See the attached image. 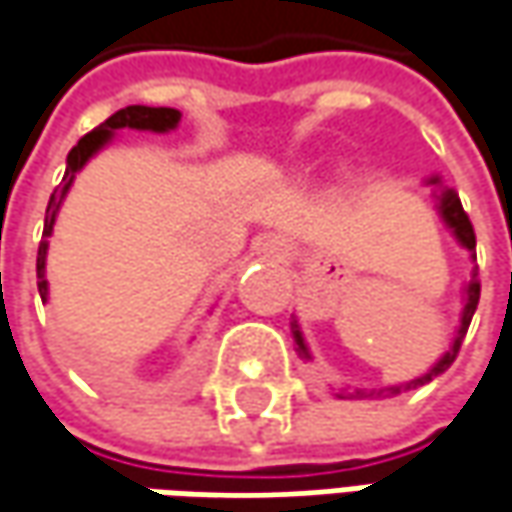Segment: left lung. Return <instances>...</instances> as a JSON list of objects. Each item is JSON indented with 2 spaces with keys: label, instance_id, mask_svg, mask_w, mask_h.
Masks as SVG:
<instances>
[{
  "label": "left lung",
  "instance_id": "left-lung-1",
  "mask_svg": "<svg viewBox=\"0 0 512 512\" xmlns=\"http://www.w3.org/2000/svg\"><path fill=\"white\" fill-rule=\"evenodd\" d=\"M437 182V179H432ZM440 214H443V220L449 223V228L455 231V237L464 243L466 249H469V255L475 257V228L469 223V214L464 211V205H461V199L458 194L452 191V188H440ZM478 269V266H475ZM478 298H481V281H478V272L472 275V281L466 286V301H464V318H461V330H458V336H455V342L449 347V353L437 362L435 368L429 371L426 376H420V379H411L406 388H417V385H426L432 376L443 374L452 362H455V356H458V350H461V342H464L466 330H469V321L475 316V307H478ZM292 336H295V342H298V350L307 356V347H304V339H301V333L298 330H292ZM385 391H391V394H400L403 388H385ZM356 394H362V391H356ZM376 394H382V391H376Z\"/></svg>",
  "mask_w": 512,
  "mask_h": 512
}]
</instances>
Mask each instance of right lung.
<instances>
[{
  "label": "right lung",
  "instance_id": "1",
  "mask_svg": "<svg viewBox=\"0 0 512 512\" xmlns=\"http://www.w3.org/2000/svg\"><path fill=\"white\" fill-rule=\"evenodd\" d=\"M179 124V112L176 109H167V106H124L118 109L115 115H109L101 127H95L92 133L77 141L75 147L69 150V159H66V176L63 182L54 188V194L48 199L46 208V226H43V240H40V249H37V289H40V298L46 301L48 284H46V252H48V237H51V228H54V217H57V208H60V199L69 191L72 179L80 167L89 162V156L95 150H101L112 130H121V127H133V130H153V133H167Z\"/></svg>",
  "mask_w": 512,
  "mask_h": 512
}]
</instances>
